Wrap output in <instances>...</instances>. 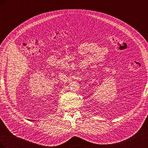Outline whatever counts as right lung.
I'll list each match as a JSON object with an SVG mask.
<instances>
[{"label": "right lung", "mask_w": 148, "mask_h": 148, "mask_svg": "<svg viewBox=\"0 0 148 148\" xmlns=\"http://www.w3.org/2000/svg\"><path fill=\"white\" fill-rule=\"evenodd\" d=\"M29 120V121H31V120Z\"/></svg>", "instance_id": "obj_1"}]
</instances>
